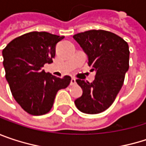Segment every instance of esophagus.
Listing matches in <instances>:
<instances>
[{"label":"esophagus","instance_id":"esophagus-1","mask_svg":"<svg viewBox=\"0 0 146 146\" xmlns=\"http://www.w3.org/2000/svg\"><path fill=\"white\" fill-rule=\"evenodd\" d=\"M76 84V80H75V78H72V79H71V82H70V85H74Z\"/></svg>","mask_w":146,"mask_h":146}]
</instances>
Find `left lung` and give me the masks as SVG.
I'll use <instances>...</instances> for the list:
<instances>
[{
  "label": "left lung",
  "mask_w": 146,
  "mask_h": 146,
  "mask_svg": "<svg viewBox=\"0 0 146 146\" xmlns=\"http://www.w3.org/2000/svg\"><path fill=\"white\" fill-rule=\"evenodd\" d=\"M89 58L88 65L96 71L92 83L77 79L83 95L77 108L87 114H98L111 106L119 93L129 68L128 43L120 36L106 30H89L73 35Z\"/></svg>",
  "instance_id": "obj_1"
}]
</instances>
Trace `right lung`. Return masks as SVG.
<instances>
[{
  "label": "right lung",
  "mask_w": 146,
  "mask_h": 146,
  "mask_svg": "<svg viewBox=\"0 0 146 146\" xmlns=\"http://www.w3.org/2000/svg\"><path fill=\"white\" fill-rule=\"evenodd\" d=\"M64 36L30 32L13 40L2 50L6 78L21 107L34 116L49 112L59 90L67 88L71 77L56 78L41 68L53 62L56 45Z\"/></svg>",
  "instance_id": "obj_1"
}]
</instances>
